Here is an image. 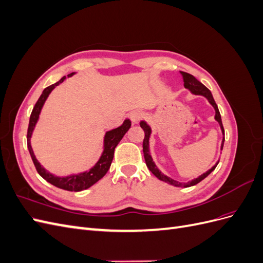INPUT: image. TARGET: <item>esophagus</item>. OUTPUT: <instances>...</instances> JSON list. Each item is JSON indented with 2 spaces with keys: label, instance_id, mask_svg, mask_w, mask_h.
<instances>
[{
  "label": "esophagus",
  "instance_id": "34e87169",
  "mask_svg": "<svg viewBox=\"0 0 263 263\" xmlns=\"http://www.w3.org/2000/svg\"><path fill=\"white\" fill-rule=\"evenodd\" d=\"M130 119H132V122L134 123V124H136V123H138L140 119L142 118V112H140V110H134L133 113H130Z\"/></svg>",
  "mask_w": 263,
  "mask_h": 263
}]
</instances>
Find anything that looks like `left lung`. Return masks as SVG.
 Segmentation results:
<instances>
[{"label":"left lung","instance_id":"8db88e82","mask_svg":"<svg viewBox=\"0 0 263 263\" xmlns=\"http://www.w3.org/2000/svg\"><path fill=\"white\" fill-rule=\"evenodd\" d=\"M180 73L183 78V82H184V87L187 90H190L191 92H192L193 94H196V95H203V97H205L206 99L209 100V102L211 103V104L213 105V107L215 108V119L218 122L220 128H221V132L222 134L225 135L224 133V127H222V123H221V117H220V114H219V110H218V107H217V104L215 103L214 99H213V95L211 93V91L206 87L204 84H202L200 81L197 80V79L195 77H193L192 74L190 73H186V72H183V71H180ZM140 127L142 129H144L145 132V138H144V141H142V151H144V156H145V161H146V164L148 166V169L153 172L154 176H156L159 180H161L165 183H169V184L171 185H174V186H181V187H189V186H192V185H195L197 184L198 182H201L202 180H204L206 177L209 176V174L215 170V168H216V165L218 164V162L213 165L212 168L206 171L205 173H203L202 176H200L198 178L192 180V181H189L186 183H182V182H179V181H176L173 180L169 177L164 176L163 173H161V171H159V169L156 166L155 162L153 161V158H151L150 156V151H149V137H150V134H151V129L150 127L147 125L146 122H140ZM224 141H225V137L222 138V141H221V146H220V149L222 150V147H224Z\"/></svg>","mask_w":263,"mask_h":263}]
</instances>
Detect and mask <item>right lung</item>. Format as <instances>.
Instances as JSON below:
<instances>
[{
  "mask_svg": "<svg viewBox=\"0 0 263 263\" xmlns=\"http://www.w3.org/2000/svg\"><path fill=\"white\" fill-rule=\"evenodd\" d=\"M74 72L68 74V78L73 76ZM66 77H62L58 82H55L54 84H51L49 86H47L46 89L43 91L41 98L38 99L36 102V104L33 108V112L30 114L29 118V125H28V130H27V148L29 150V154L31 157V160H33L35 168L37 172L39 173V176L43 177L47 182H49L50 184L57 186L59 189L66 190V191H71V192H79V191H83L85 189H89L93 184H95L99 180H101L103 177L105 176L106 172L108 171L110 163L113 161V157H114V150L116 146L118 145V142L122 140L124 137V135L127 133L130 128L132 123L129 119H125V122L123 123L122 126L117 127L115 129L109 130L105 134L104 137V150H103V154L100 158V160L97 162L93 168H91L89 171L83 172V173H79V174H72V176H69L66 178H60V177H55L53 174L49 173L48 171H46L43 166L41 165L37 161V159L33 153V149H31L30 146V137L31 134H33V130L35 128V125L38 121L39 114H41L42 107L44 106V103L46 102L48 95L50 92L54 89L55 86L59 85L60 83L63 82Z\"/></svg>",
  "mask_w": 263,
  "mask_h": 263,
  "instance_id": "obj_1",
  "label": "right lung"
}]
</instances>
